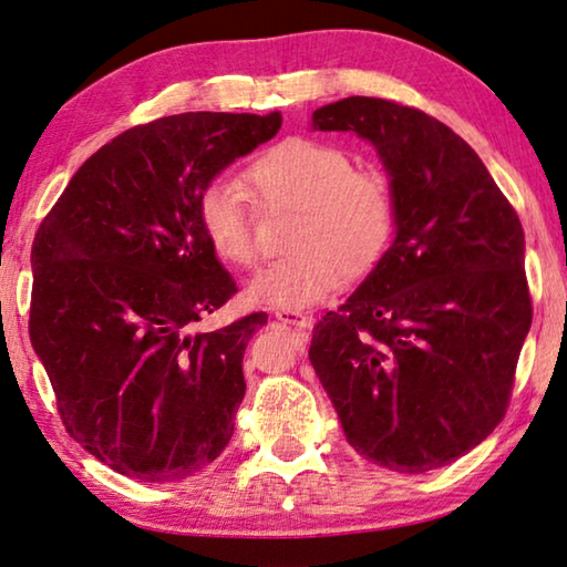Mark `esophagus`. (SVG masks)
I'll list each match as a JSON object with an SVG mask.
<instances>
[{
	"instance_id": "34e87169",
	"label": "esophagus",
	"mask_w": 567,
	"mask_h": 567,
	"mask_svg": "<svg viewBox=\"0 0 567 567\" xmlns=\"http://www.w3.org/2000/svg\"><path fill=\"white\" fill-rule=\"evenodd\" d=\"M276 319L281 321V323L296 326V329H301V331H309L311 326H313V319H311L309 313L296 311V309H281V311H276Z\"/></svg>"
}]
</instances>
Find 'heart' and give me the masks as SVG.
<instances>
[{"instance_id": "obj_1", "label": "heart", "mask_w": 567, "mask_h": 567, "mask_svg": "<svg viewBox=\"0 0 567 567\" xmlns=\"http://www.w3.org/2000/svg\"><path fill=\"white\" fill-rule=\"evenodd\" d=\"M248 184L268 212H291L281 258L258 274L248 296L278 309H303L363 278L383 261L395 234V194L383 168H355L331 142L289 136L248 168ZM196 218L214 254L234 266L258 261L256 214L248 188L231 176L208 182Z\"/></svg>"}]
</instances>
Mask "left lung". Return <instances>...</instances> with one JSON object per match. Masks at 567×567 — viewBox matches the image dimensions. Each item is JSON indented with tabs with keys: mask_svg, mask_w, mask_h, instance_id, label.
I'll use <instances>...</instances> for the list:
<instances>
[{
	"mask_svg": "<svg viewBox=\"0 0 567 567\" xmlns=\"http://www.w3.org/2000/svg\"><path fill=\"white\" fill-rule=\"evenodd\" d=\"M311 126L369 138L395 194V241L313 326L311 365L361 455L443 468L508 411L533 321L520 218L481 156L421 109L349 96Z\"/></svg>",
	"mask_w": 567,
	"mask_h": 567,
	"instance_id": "1",
	"label": "left lung"
}]
</instances>
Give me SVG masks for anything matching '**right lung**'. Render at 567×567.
<instances>
[{"label": "right lung", "mask_w": 567, "mask_h": 567, "mask_svg": "<svg viewBox=\"0 0 567 567\" xmlns=\"http://www.w3.org/2000/svg\"><path fill=\"white\" fill-rule=\"evenodd\" d=\"M278 128V112H188L126 128L39 224L29 339L66 433L128 478L184 481L231 441L244 351L268 316L194 331L236 293L196 198Z\"/></svg>", "instance_id": "add662e5"}]
</instances>
